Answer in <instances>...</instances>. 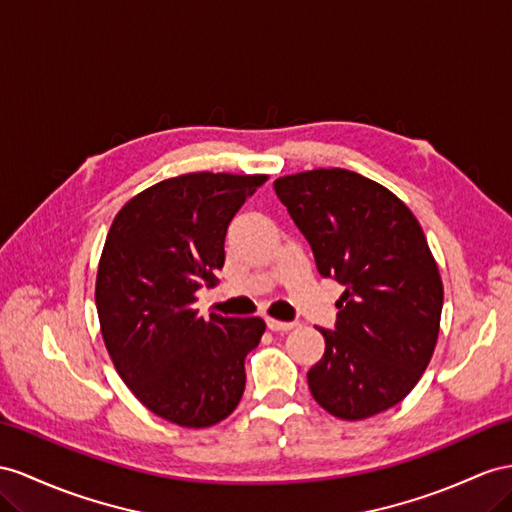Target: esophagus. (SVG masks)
Here are the masks:
<instances>
[{
    "mask_svg": "<svg viewBox=\"0 0 512 512\" xmlns=\"http://www.w3.org/2000/svg\"><path fill=\"white\" fill-rule=\"evenodd\" d=\"M266 324L270 331H292L296 322H281V320H274V318H266Z\"/></svg>",
    "mask_w": 512,
    "mask_h": 512,
    "instance_id": "esophagus-1",
    "label": "esophagus"
}]
</instances>
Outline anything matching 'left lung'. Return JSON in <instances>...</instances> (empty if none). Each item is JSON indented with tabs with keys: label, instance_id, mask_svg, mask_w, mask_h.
I'll return each mask as SVG.
<instances>
[{
	"label": "left lung",
	"instance_id": "left-lung-1",
	"mask_svg": "<svg viewBox=\"0 0 512 512\" xmlns=\"http://www.w3.org/2000/svg\"><path fill=\"white\" fill-rule=\"evenodd\" d=\"M322 277L344 285L324 357L307 372L311 396L339 419L398 404L437 344L443 285L426 235L396 194L344 168L274 181Z\"/></svg>",
	"mask_w": 512,
	"mask_h": 512
}]
</instances>
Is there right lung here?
Masks as SVG:
<instances>
[{
    "label": "right lung",
    "mask_w": 512,
    "mask_h": 512,
    "mask_svg": "<svg viewBox=\"0 0 512 512\" xmlns=\"http://www.w3.org/2000/svg\"><path fill=\"white\" fill-rule=\"evenodd\" d=\"M266 175L190 173L155 183L116 214L97 272L101 335L116 372L149 411L186 428L238 406L261 318H209L196 292L225 266L229 222Z\"/></svg>",
    "instance_id": "add662e5"
}]
</instances>
